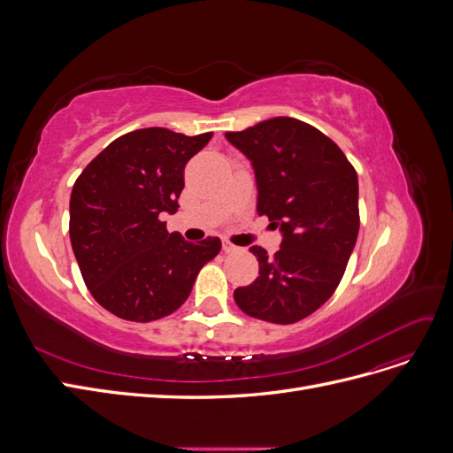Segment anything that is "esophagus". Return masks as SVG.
Masks as SVG:
<instances>
[{
  "instance_id": "obj_1",
  "label": "esophagus",
  "mask_w": 453,
  "mask_h": 453,
  "mask_svg": "<svg viewBox=\"0 0 453 453\" xmlns=\"http://www.w3.org/2000/svg\"><path fill=\"white\" fill-rule=\"evenodd\" d=\"M223 251L225 253H236V251H240V248H238V245H234V243H230L228 240H225L223 242Z\"/></svg>"
}]
</instances>
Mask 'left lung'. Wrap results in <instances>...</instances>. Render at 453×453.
Masks as SVG:
<instances>
[{"label":"left lung","instance_id":"obj_1","mask_svg":"<svg viewBox=\"0 0 453 453\" xmlns=\"http://www.w3.org/2000/svg\"><path fill=\"white\" fill-rule=\"evenodd\" d=\"M225 138L251 160L257 211L281 232V248L250 250L258 278L234 300L251 318L291 325L333 296L359 234L357 172L323 132L273 117Z\"/></svg>","mask_w":453,"mask_h":453}]
</instances>
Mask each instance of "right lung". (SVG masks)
<instances>
[{"mask_svg":"<svg viewBox=\"0 0 453 453\" xmlns=\"http://www.w3.org/2000/svg\"><path fill=\"white\" fill-rule=\"evenodd\" d=\"M213 132L142 128L109 143L77 177L70 198V238L81 273L107 311L149 323L173 313L190 295L200 268L221 240L185 242L168 232L183 170Z\"/></svg>","mask_w":453,"mask_h":453,"instance_id":"right-lung-1","label":"right lung"}]
</instances>
